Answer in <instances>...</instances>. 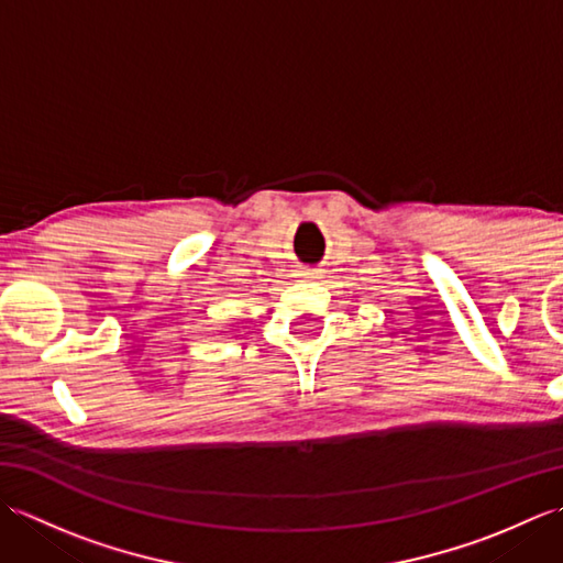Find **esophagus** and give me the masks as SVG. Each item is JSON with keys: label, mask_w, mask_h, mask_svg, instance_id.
<instances>
[{"label": "esophagus", "mask_w": 563, "mask_h": 563, "mask_svg": "<svg viewBox=\"0 0 563 563\" xmlns=\"http://www.w3.org/2000/svg\"><path fill=\"white\" fill-rule=\"evenodd\" d=\"M302 275H305V278H317L319 271H317V268H305V271H302Z\"/></svg>", "instance_id": "34e87169"}]
</instances>
